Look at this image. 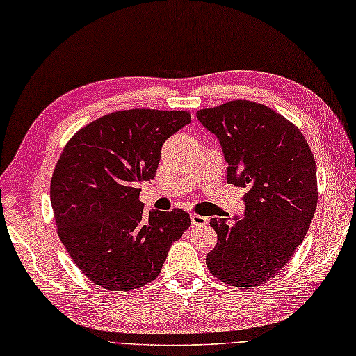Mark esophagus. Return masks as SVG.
Returning a JSON list of instances; mask_svg holds the SVG:
<instances>
[{
    "label": "esophagus",
    "instance_id": "esophagus-1",
    "mask_svg": "<svg viewBox=\"0 0 356 356\" xmlns=\"http://www.w3.org/2000/svg\"><path fill=\"white\" fill-rule=\"evenodd\" d=\"M191 222H192V225H207L208 224V218L200 216V214L192 213L191 214Z\"/></svg>",
    "mask_w": 356,
    "mask_h": 356
}]
</instances>
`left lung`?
<instances>
[{
    "label": "left lung",
    "mask_w": 356,
    "mask_h": 356,
    "mask_svg": "<svg viewBox=\"0 0 356 356\" xmlns=\"http://www.w3.org/2000/svg\"><path fill=\"white\" fill-rule=\"evenodd\" d=\"M197 118L219 138L227 183L248 189L243 219L209 220L218 243L207 266L233 287H259L305 240L317 208L316 159L298 127L261 104L238 99Z\"/></svg>",
    "instance_id": "obj_1"
}]
</instances>
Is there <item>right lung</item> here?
I'll return each mask as SVG.
<instances>
[{
  "mask_svg": "<svg viewBox=\"0 0 356 356\" xmlns=\"http://www.w3.org/2000/svg\"><path fill=\"white\" fill-rule=\"evenodd\" d=\"M189 123L183 110H121L81 127L64 147L50 183L58 236L99 287L124 292L154 281L189 229L181 208L147 214L138 200L162 145Z\"/></svg>",
  "mask_w": 356,
  "mask_h": 356,
  "instance_id": "right-lung-1",
  "label": "right lung"
}]
</instances>
